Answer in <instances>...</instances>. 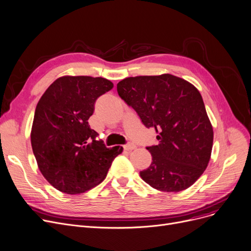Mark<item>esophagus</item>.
<instances>
[{"mask_svg":"<svg viewBox=\"0 0 251 251\" xmlns=\"http://www.w3.org/2000/svg\"><path fill=\"white\" fill-rule=\"evenodd\" d=\"M124 148H125L126 150H127V151H130V150L136 149V145L134 144V143H127L126 145L124 146Z\"/></svg>","mask_w":251,"mask_h":251,"instance_id":"34e87169","label":"esophagus"}]
</instances>
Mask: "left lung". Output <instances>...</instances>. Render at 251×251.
<instances>
[{"instance_id":"obj_1","label":"left lung","mask_w":251,"mask_h":251,"mask_svg":"<svg viewBox=\"0 0 251 251\" xmlns=\"http://www.w3.org/2000/svg\"><path fill=\"white\" fill-rule=\"evenodd\" d=\"M117 93L132 106L158 144L147 147L152 162L140 176L152 188L180 192L192 186L210 159L213 130L199 91L189 81L164 74L126 77Z\"/></svg>"}]
</instances>
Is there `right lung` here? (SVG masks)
I'll return each instance as SVG.
<instances>
[{
  "label": "right lung",
  "mask_w": 251,
  "mask_h": 251,
  "mask_svg": "<svg viewBox=\"0 0 251 251\" xmlns=\"http://www.w3.org/2000/svg\"><path fill=\"white\" fill-rule=\"evenodd\" d=\"M113 88L103 77L57 78L34 111L30 133L38 166L60 192L81 194L103 182L122 146L107 148L89 126L96 100Z\"/></svg>",
  "instance_id": "1"
}]
</instances>
